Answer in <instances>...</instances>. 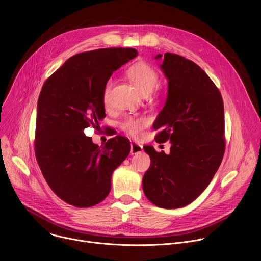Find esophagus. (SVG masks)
<instances>
[{"label":"esophagus","mask_w":261,"mask_h":261,"mask_svg":"<svg viewBox=\"0 0 261 261\" xmlns=\"http://www.w3.org/2000/svg\"><path fill=\"white\" fill-rule=\"evenodd\" d=\"M142 151H143V148H142L141 144H139L137 142H134V141L131 142V152H130L131 155L140 154Z\"/></svg>","instance_id":"obj_1"}]
</instances>
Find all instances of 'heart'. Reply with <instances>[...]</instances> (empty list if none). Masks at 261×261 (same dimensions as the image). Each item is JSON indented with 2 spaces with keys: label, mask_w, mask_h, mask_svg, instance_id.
I'll return each instance as SVG.
<instances>
[{
  "label": "heart",
  "mask_w": 261,
  "mask_h": 261,
  "mask_svg": "<svg viewBox=\"0 0 261 261\" xmlns=\"http://www.w3.org/2000/svg\"><path fill=\"white\" fill-rule=\"evenodd\" d=\"M129 80L133 83L139 93L143 96L150 95L159 84V75L157 71L146 63H137L127 71ZM113 87V81L109 80L103 89V102L108 104L109 93ZM147 125V119L144 117H130L122 123V128L125 132L132 136H138L144 127Z\"/></svg>",
  "instance_id": "b5f03b06"
}]
</instances>
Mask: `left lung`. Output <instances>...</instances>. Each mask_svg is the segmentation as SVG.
I'll list each match as a JSON object with an SVG mask.
<instances>
[{"label": "left lung", "instance_id": "left-lung-1", "mask_svg": "<svg viewBox=\"0 0 261 261\" xmlns=\"http://www.w3.org/2000/svg\"><path fill=\"white\" fill-rule=\"evenodd\" d=\"M168 82L167 97L153 128L157 142L169 140L170 153L143 146L151 166L142 178L146 198L162 208L195 200L217 172L225 150L224 105L206 73L178 55H157Z\"/></svg>", "mask_w": 261, "mask_h": 261}]
</instances>
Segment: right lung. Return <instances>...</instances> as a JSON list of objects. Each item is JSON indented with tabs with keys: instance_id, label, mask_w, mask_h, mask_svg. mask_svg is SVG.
<instances>
[{
	"instance_id": "right-lung-1",
	"label": "right lung",
	"mask_w": 261,
	"mask_h": 261,
	"mask_svg": "<svg viewBox=\"0 0 261 261\" xmlns=\"http://www.w3.org/2000/svg\"><path fill=\"white\" fill-rule=\"evenodd\" d=\"M137 56L134 48H103L68 59L44 83L37 103L35 152L54 193L76 207L98 204L111 175L128 157L123 136L95 144L84 134L105 118L103 89L113 73Z\"/></svg>"
}]
</instances>
